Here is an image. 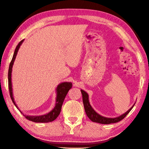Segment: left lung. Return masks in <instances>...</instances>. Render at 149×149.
I'll use <instances>...</instances> for the list:
<instances>
[{
	"mask_svg": "<svg viewBox=\"0 0 149 149\" xmlns=\"http://www.w3.org/2000/svg\"><path fill=\"white\" fill-rule=\"evenodd\" d=\"M81 92L82 93L83 102H84L85 112H86V114L88 118L93 122L102 123V124H110V123H114L120 122V121L123 120V118L126 116V115L129 114V112L132 110L133 107H134L135 105L133 104V106H132V107L130 108L127 112H125L123 114L120 116L113 118H106L104 116H100V114H98V113L96 112L94 109L92 108L89 101V95H88L87 93L84 91V90H81Z\"/></svg>",
	"mask_w": 149,
	"mask_h": 149,
	"instance_id": "8db88e82",
	"label": "left lung"
}]
</instances>
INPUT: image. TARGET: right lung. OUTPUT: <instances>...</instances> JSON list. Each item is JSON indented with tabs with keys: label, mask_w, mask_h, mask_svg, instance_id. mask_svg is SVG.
Segmentation results:
<instances>
[{
	"label": "right lung",
	"mask_w": 149,
	"mask_h": 149,
	"mask_svg": "<svg viewBox=\"0 0 149 149\" xmlns=\"http://www.w3.org/2000/svg\"><path fill=\"white\" fill-rule=\"evenodd\" d=\"M24 39L20 41L18 45H17V47L15 49L14 53L13 55V57H12V59L10 62V64L9 65V69H8V88H9V91H10V98L12 100V102L16 106L17 108L18 107H17L16 102L14 101V97H13V93H12V66H13L14 60L16 59V56L17 53V51L19 49L20 46L22 44V42H24ZM72 87V84L71 82H64L61 83V84L58 85L56 87V104H55L54 108L52 109L50 112L47 113V114L42 115V116H26L24 115L25 118H26L29 121H31V122H37V123H48L50 122L56 120V118L60 114V111H61L62 106L63 104V102H64V100L65 99V96H66L68 92L69 91V90L71 89ZM21 112V111H20ZM21 113H22L21 112Z\"/></svg>",
	"instance_id": "1"
}]
</instances>
